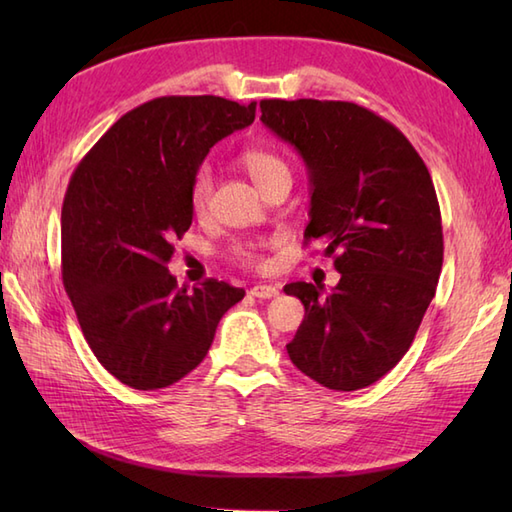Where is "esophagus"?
<instances>
[{
	"instance_id": "1",
	"label": "esophagus",
	"mask_w": 512,
	"mask_h": 512,
	"mask_svg": "<svg viewBox=\"0 0 512 512\" xmlns=\"http://www.w3.org/2000/svg\"><path fill=\"white\" fill-rule=\"evenodd\" d=\"M250 295L257 299H273L279 295V288L275 286H253L250 288Z\"/></svg>"
}]
</instances>
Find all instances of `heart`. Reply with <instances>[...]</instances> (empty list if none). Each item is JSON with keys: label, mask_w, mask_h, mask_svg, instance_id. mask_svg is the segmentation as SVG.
<instances>
[{"label": "heart", "mask_w": 512, "mask_h": 512, "mask_svg": "<svg viewBox=\"0 0 512 512\" xmlns=\"http://www.w3.org/2000/svg\"><path fill=\"white\" fill-rule=\"evenodd\" d=\"M242 165L246 173L259 189H266L268 184H273L279 178H290V169L286 165V160L279 154L264 147H250L242 154ZM211 189H213V178L209 167H200L195 171V176L191 180V189H189V202L193 213L202 215L206 209H209V200H211ZM257 242H239L233 246V257L239 264L246 266H262V253H259Z\"/></svg>", "instance_id": "obj_1"}]
</instances>
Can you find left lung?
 <instances>
[{"label":"left lung","instance_id":"8db88e82","mask_svg":"<svg viewBox=\"0 0 512 512\" xmlns=\"http://www.w3.org/2000/svg\"><path fill=\"white\" fill-rule=\"evenodd\" d=\"M262 123L299 151L310 176L306 242L341 273L330 295L295 281L306 308L286 350L319 385L356 391L413 343L442 270V217L418 151L385 118L347 101L264 99Z\"/></svg>","mask_w":512,"mask_h":512}]
</instances>
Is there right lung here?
Returning <instances> with one entry per match:
<instances>
[{"label": "right lung", "mask_w": 512, "mask_h": 512, "mask_svg": "<svg viewBox=\"0 0 512 512\" xmlns=\"http://www.w3.org/2000/svg\"><path fill=\"white\" fill-rule=\"evenodd\" d=\"M255 105L160 96L118 118L72 173L61 209L63 286L94 356L127 387L178 383L246 295L217 279L180 288L167 264L193 220L195 171L217 140L255 121Z\"/></svg>", "instance_id": "right-lung-1"}]
</instances>
